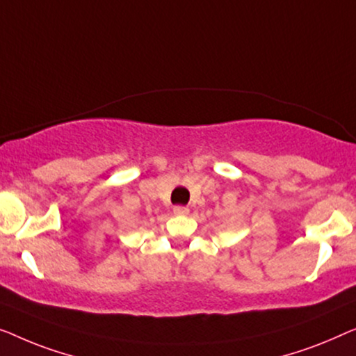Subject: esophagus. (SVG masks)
<instances>
[{
    "label": "esophagus",
    "instance_id": "obj_1",
    "mask_svg": "<svg viewBox=\"0 0 356 356\" xmlns=\"http://www.w3.org/2000/svg\"><path fill=\"white\" fill-rule=\"evenodd\" d=\"M174 214H177V216H185V214H188V208L187 207H174Z\"/></svg>",
    "mask_w": 356,
    "mask_h": 356
}]
</instances>
